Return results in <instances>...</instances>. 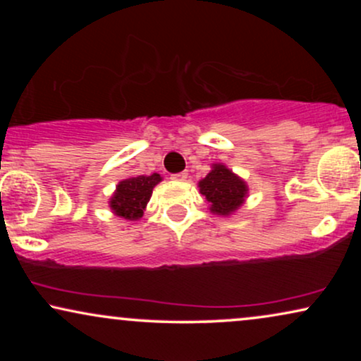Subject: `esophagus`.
I'll use <instances>...</instances> for the list:
<instances>
[{"label":"esophagus","instance_id":"esophagus-1","mask_svg":"<svg viewBox=\"0 0 361 361\" xmlns=\"http://www.w3.org/2000/svg\"><path fill=\"white\" fill-rule=\"evenodd\" d=\"M187 177H189V174H187V172L184 171V172H177V174L172 176V179H174V180H185Z\"/></svg>","mask_w":361,"mask_h":361}]
</instances>
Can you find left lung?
Instances as JSON below:
<instances>
[{
	"label": "left lung",
	"instance_id": "8db88e82",
	"mask_svg": "<svg viewBox=\"0 0 361 361\" xmlns=\"http://www.w3.org/2000/svg\"><path fill=\"white\" fill-rule=\"evenodd\" d=\"M202 195L210 202V210L216 215H230L245 202L248 187L224 164H214L205 179L199 182Z\"/></svg>",
	"mask_w": 361,
	"mask_h": 361
}]
</instances>
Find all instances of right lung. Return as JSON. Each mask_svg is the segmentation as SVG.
I'll use <instances>...</instances> for the list:
<instances>
[{"mask_svg": "<svg viewBox=\"0 0 361 361\" xmlns=\"http://www.w3.org/2000/svg\"><path fill=\"white\" fill-rule=\"evenodd\" d=\"M161 182L159 174L137 176L121 180L111 197L110 207L118 216L126 220H137L151 199L152 189Z\"/></svg>", "mask_w": 361, "mask_h": 361, "instance_id": "obj_1", "label": "right lung"}]
</instances>
